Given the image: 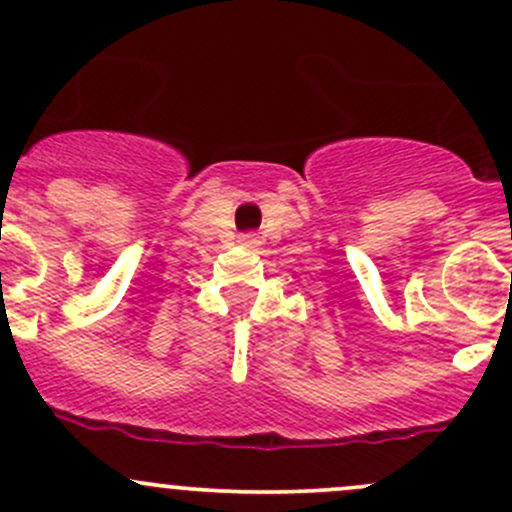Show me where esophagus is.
<instances>
[{
    "label": "esophagus",
    "mask_w": 512,
    "mask_h": 512,
    "mask_svg": "<svg viewBox=\"0 0 512 512\" xmlns=\"http://www.w3.org/2000/svg\"><path fill=\"white\" fill-rule=\"evenodd\" d=\"M240 242H242V245H245V247H257V245H260V240H257L255 235H250V233L240 235Z\"/></svg>",
    "instance_id": "esophagus-1"
}]
</instances>
